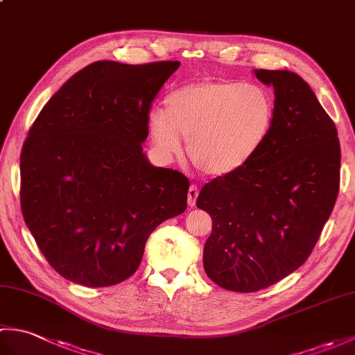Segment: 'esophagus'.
Masks as SVG:
<instances>
[{"mask_svg":"<svg viewBox=\"0 0 355 355\" xmlns=\"http://www.w3.org/2000/svg\"><path fill=\"white\" fill-rule=\"evenodd\" d=\"M198 187L197 186H191L189 192H187V205L191 207H195V202H197V197H198Z\"/></svg>","mask_w":355,"mask_h":355,"instance_id":"34e87169","label":"esophagus"}]
</instances>
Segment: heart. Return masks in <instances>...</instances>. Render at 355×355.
<instances>
[{"label":"heart","mask_w":355,"mask_h":355,"mask_svg":"<svg viewBox=\"0 0 355 355\" xmlns=\"http://www.w3.org/2000/svg\"><path fill=\"white\" fill-rule=\"evenodd\" d=\"M266 89L235 80H202L180 87L164 108L148 114V131L158 155L173 160L187 140V155L205 173L224 177L252 160L273 122Z\"/></svg>","instance_id":"1"}]
</instances>
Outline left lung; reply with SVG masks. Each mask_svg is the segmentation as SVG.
Listing matches in <instances>:
<instances>
[{"instance_id":"obj_1","label":"left lung","mask_w":355,"mask_h":355,"mask_svg":"<svg viewBox=\"0 0 355 355\" xmlns=\"http://www.w3.org/2000/svg\"><path fill=\"white\" fill-rule=\"evenodd\" d=\"M275 89L267 139L244 168L214 178L197 207L212 218L206 275L225 290L253 293L306 261L340 184L336 125L311 87L288 70H253Z\"/></svg>"}]
</instances>
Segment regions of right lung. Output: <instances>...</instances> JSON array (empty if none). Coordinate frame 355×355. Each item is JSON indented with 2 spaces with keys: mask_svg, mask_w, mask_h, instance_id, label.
<instances>
[{
  "mask_svg": "<svg viewBox=\"0 0 355 355\" xmlns=\"http://www.w3.org/2000/svg\"><path fill=\"white\" fill-rule=\"evenodd\" d=\"M178 61H97L44 105L21 150V207L62 277L110 286L139 268L157 225L183 214L189 180L149 163L148 112Z\"/></svg>",
  "mask_w": 355,
  "mask_h": 355,
  "instance_id": "right-lung-1",
  "label": "right lung"
}]
</instances>
